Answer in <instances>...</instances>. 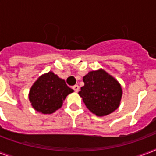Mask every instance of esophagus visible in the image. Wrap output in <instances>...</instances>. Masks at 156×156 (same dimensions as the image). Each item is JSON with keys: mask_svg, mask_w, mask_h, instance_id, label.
<instances>
[{"mask_svg": "<svg viewBox=\"0 0 156 156\" xmlns=\"http://www.w3.org/2000/svg\"><path fill=\"white\" fill-rule=\"evenodd\" d=\"M73 89L74 90V91L75 92H78V90H79V86L78 85H74L73 87Z\"/></svg>", "mask_w": 156, "mask_h": 156, "instance_id": "esophagus-1", "label": "esophagus"}]
</instances>
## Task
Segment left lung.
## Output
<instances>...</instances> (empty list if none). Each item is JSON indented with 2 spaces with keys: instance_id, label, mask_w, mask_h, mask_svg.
Returning a JSON list of instances; mask_svg holds the SVG:
<instances>
[{
  "instance_id": "left-lung-1",
  "label": "left lung",
  "mask_w": 156,
  "mask_h": 156,
  "mask_svg": "<svg viewBox=\"0 0 156 156\" xmlns=\"http://www.w3.org/2000/svg\"><path fill=\"white\" fill-rule=\"evenodd\" d=\"M84 86L78 95L92 113L104 116L118 108L122 97L121 84L106 71L100 69L88 72L83 78Z\"/></svg>"
}]
</instances>
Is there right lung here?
<instances>
[{
	"label": "right lung",
	"mask_w": 156,
	"mask_h": 156,
	"mask_svg": "<svg viewBox=\"0 0 156 156\" xmlns=\"http://www.w3.org/2000/svg\"><path fill=\"white\" fill-rule=\"evenodd\" d=\"M73 92L66 81L52 71L44 73L35 81L29 91V100L35 111L52 114L61 108L66 96Z\"/></svg>",
	"instance_id": "add662e5"
}]
</instances>
